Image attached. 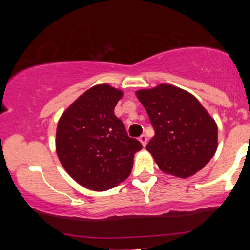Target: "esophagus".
<instances>
[{
    "instance_id": "esophagus-1",
    "label": "esophagus",
    "mask_w": 250,
    "mask_h": 250,
    "mask_svg": "<svg viewBox=\"0 0 250 250\" xmlns=\"http://www.w3.org/2000/svg\"><path fill=\"white\" fill-rule=\"evenodd\" d=\"M139 140H140V142L142 143V146H146V142H148V138H146V134H142V135L139 138Z\"/></svg>"
}]
</instances>
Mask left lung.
I'll return each mask as SVG.
<instances>
[{
	"mask_svg": "<svg viewBox=\"0 0 250 250\" xmlns=\"http://www.w3.org/2000/svg\"><path fill=\"white\" fill-rule=\"evenodd\" d=\"M155 136L146 149L159 168L189 177L204 168L217 149V126L193 95L168 84L136 92Z\"/></svg>",
	"mask_w": 250,
	"mask_h": 250,
	"instance_id": "8db88e82",
	"label": "left lung"
}]
</instances>
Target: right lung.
Here are the masks:
<instances>
[{"label": "right lung", "instance_id": "1", "mask_svg": "<svg viewBox=\"0 0 250 250\" xmlns=\"http://www.w3.org/2000/svg\"><path fill=\"white\" fill-rule=\"evenodd\" d=\"M123 93L107 84L81 95L58 123L57 153L67 173L87 189L105 191L131 173L141 142L129 138L115 107Z\"/></svg>", "mask_w": 250, "mask_h": 250}]
</instances>
